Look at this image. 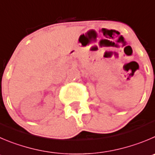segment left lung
<instances>
[{
    "label": "left lung",
    "instance_id": "8db88e82",
    "mask_svg": "<svg viewBox=\"0 0 155 155\" xmlns=\"http://www.w3.org/2000/svg\"><path fill=\"white\" fill-rule=\"evenodd\" d=\"M154 81H155V78H154Z\"/></svg>",
    "mask_w": 155,
    "mask_h": 155
}]
</instances>
